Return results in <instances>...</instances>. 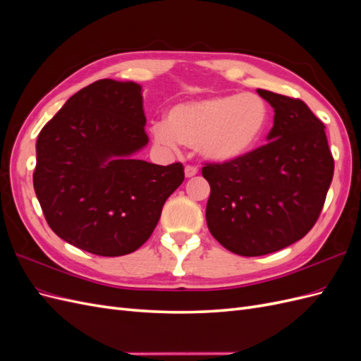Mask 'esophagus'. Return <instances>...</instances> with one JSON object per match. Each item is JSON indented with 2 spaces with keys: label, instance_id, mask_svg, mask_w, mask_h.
Returning <instances> with one entry per match:
<instances>
[{
  "label": "esophagus",
  "instance_id": "1",
  "mask_svg": "<svg viewBox=\"0 0 361 361\" xmlns=\"http://www.w3.org/2000/svg\"><path fill=\"white\" fill-rule=\"evenodd\" d=\"M197 173H199L197 167H194V166H187V167H185V176H187V178H192Z\"/></svg>",
  "mask_w": 361,
  "mask_h": 361
}]
</instances>
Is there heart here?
<instances>
[{
  "mask_svg": "<svg viewBox=\"0 0 361 361\" xmlns=\"http://www.w3.org/2000/svg\"><path fill=\"white\" fill-rule=\"evenodd\" d=\"M269 108L255 93L212 96L174 105L166 123L152 126L154 141L169 150L178 143L195 147L214 164H231L247 158L265 135Z\"/></svg>",
  "mask_w": 361,
  "mask_h": 361,
  "instance_id": "obj_1",
  "label": "heart"
}]
</instances>
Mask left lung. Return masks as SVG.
Listing matches in <instances>:
<instances>
[{"instance_id": "8db88e82", "label": "left lung", "mask_w": 361, "mask_h": 361, "mask_svg": "<svg viewBox=\"0 0 361 361\" xmlns=\"http://www.w3.org/2000/svg\"><path fill=\"white\" fill-rule=\"evenodd\" d=\"M274 108L268 143L238 162L206 164V223L239 256L274 253L309 233L334 173L325 126L300 99L257 89Z\"/></svg>"}]
</instances>
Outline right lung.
<instances>
[{
  "mask_svg": "<svg viewBox=\"0 0 361 361\" xmlns=\"http://www.w3.org/2000/svg\"><path fill=\"white\" fill-rule=\"evenodd\" d=\"M145 125L141 85L99 80L43 126L32 183L54 233L106 257L147 241L185 174L180 162L166 167L135 157L149 143Z\"/></svg>",
  "mask_w": 361,
  "mask_h": 361,
  "instance_id": "right-lung-1",
  "label": "right lung"
}]
</instances>
